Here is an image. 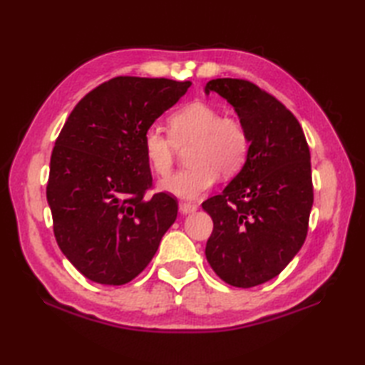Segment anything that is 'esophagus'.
Wrapping results in <instances>:
<instances>
[{"instance_id": "34e87169", "label": "esophagus", "mask_w": 365, "mask_h": 365, "mask_svg": "<svg viewBox=\"0 0 365 365\" xmlns=\"http://www.w3.org/2000/svg\"><path fill=\"white\" fill-rule=\"evenodd\" d=\"M197 210V205L196 204H191V202H180V213L183 215H188Z\"/></svg>"}]
</instances>
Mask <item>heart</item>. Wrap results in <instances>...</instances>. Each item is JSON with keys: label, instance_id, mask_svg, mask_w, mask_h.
I'll return each mask as SVG.
<instances>
[{"label": "heart", "instance_id": "heart-1", "mask_svg": "<svg viewBox=\"0 0 365 365\" xmlns=\"http://www.w3.org/2000/svg\"><path fill=\"white\" fill-rule=\"evenodd\" d=\"M169 135L149 127L143 135L145 160L155 174L173 169L177 147L190 143L187 163L161 182V190L182 199H197L210 190L218 174H238L250 155L251 139L245 123L234 115H222L220 108L207 102H190L168 119Z\"/></svg>", "mask_w": 365, "mask_h": 365}]
</instances>
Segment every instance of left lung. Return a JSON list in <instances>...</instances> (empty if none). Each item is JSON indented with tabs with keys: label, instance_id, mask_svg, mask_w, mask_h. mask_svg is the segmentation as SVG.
Wrapping results in <instances>:
<instances>
[{
	"label": "left lung",
	"instance_id": "obj_1",
	"mask_svg": "<svg viewBox=\"0 0 365 365\" xmlns=\"http://www.w3.org/2000/svg\"><path fill=\"white\" fill-rule=\"evenodd\" d=\"M235 108L251 145L240 174L221 195L202 202L213 232L207 260L224 282L240 289L276 277L304 245L314 204L311 152L298 119L276 97L242 78H216Z\"/></svg>",
	"mask_w": 365,
	"mask_h": 365
}]
</instances>
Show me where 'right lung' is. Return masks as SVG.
<instances>
[{"instance_id": "obj_1", "label": "right lung", "mask_w": 365, "mask_h": 365, "mask_svg": "<svg viewBox=\"0 0 365 365\" xmlns=\"http://www.w3.org/2000/svg\"><path fill=\"white\" fill-rule=\"evenodd\" d=\"M190 81L115 76L84 96L54 143L46 200L58 246L91 281L123 285L149 265L177 218L152 185L143 135Z\"/></svg>"}]
</instances>
